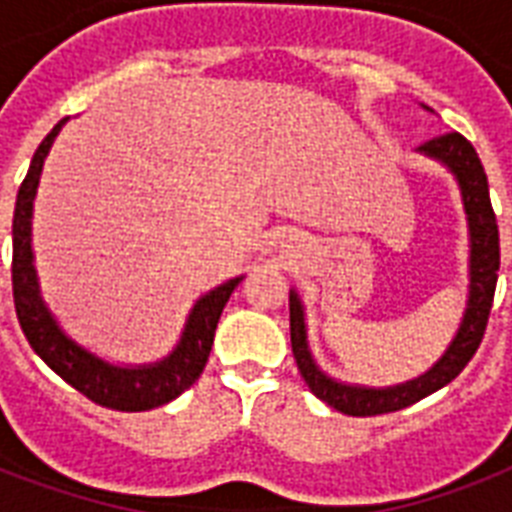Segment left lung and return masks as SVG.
Listing matches in <instances>:
<instances>
[{"mask_svg": "<svg viewBox=\"0 0 512 512\" xmlns=\"http://www.w3.org/2000/svg\"><path fill=\"white\" fill-rule=\"evenodd\" d=\"M420 154L436 159L457 177L462 193V207L468 215L470 233V284H468V308L462 313L460 329L444 356L430 366L428 372L409 382L393 385V388H364V385H345L332 380L319 369L308 348V332H305V308L300 295L289 289V335H292V353H295L297 369L303 374L305 385L324 404L350 417H372V414L398 412L404 406L417 404L420 398L436 393L457 377L468 366L473 353L484 340L486 321L494 303V287H497V271H500V228L494 217L492 199H489V180H486L484 164L478 159L476 148L460 132H444L430 138L417 148Z\"/></svg>", "mask_w": 512, "mask_h": 512, "instance_id": "8db88e82", "label": "left lung"}]
</instances>
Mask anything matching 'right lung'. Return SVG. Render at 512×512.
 <instances>
[{"mask_svg": "<svg viewBox=\"0 0 512 512\" xmlns=\"http://www.w3.org/2000/svg\"><path fill=\"white\" fill-rule=\"evenodd\" d=\"M60 119L47 138L39 143L26 180L20 183L15 215H12V297L18 313L20 329L26 335L34 353L50 366L52 372L76 388L90 401L116 412H146L156 406L170 404L183 390H188L207 366L212 340H215L217 321L228 297L244 276L225 281L212 292L196 300L188 313L183 335L170 356L143 366H116L82 348L79 342L60 329L39 292V279L34 268V249H31V215H34L36 185L42 177L44 159L50 154L52 140L58 138L63 124Z\"/></svg>", "mask_w": 512, "mask_h": 512, "instance_id": "add662e5", "label": "right lung"}]
</instances>
